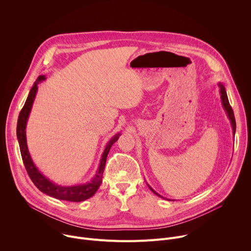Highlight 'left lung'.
<instances>
[{
	"mask_svg": "<svg viewBox=\"0 0 251 251\" xmlns=\"http://www.w3.org/2000/svg\"><path fill=\"white\" fill-rule=\"evenodd\" d=\"M219 87H220V93H221V98H222L223 106H224V108H225V110H226V114H227V116H228V119L230 120L231 127H232V131H233V136H234V134H235V129H236V124H235V118H234L233 110H232L231 106H230V104H229V102H228V98H227V94H226V91L225 86L220 82V83H219ZM148 187L150 188V190H151L155 195H157L158 197H161V196H160L158 193H156L149 185H148ZM161 198H162V197H161Z\"/></svg>",
	"mask_w": 251,
	"mask_h": 251,
	"instance_id": "obj_1",
	"label": "left lung"
}]
</instances>
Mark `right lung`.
Masks as SVG:
<instances>
[{
	"label": "right lung",
	"instance_id": "1",
	"mask_svg": "<svg viewBox=\"0 0 251 251\" xmlns=\"http://www.w3.org/2000/svg\"><path fill=\"white\" fill-rule=\"evenodd\" d=\"M46 76L45 75H40L35 81L28 93V96L25 100V103L23 107V109L20 112L19 119H18V125H17V137L19 141V145H20V150H21V155L22 159L24 162V165L25 167V170L30 177V180L34 184V186L37 187L41 192L44 194L50 196L52 198H55L57 200H62V201H85L89 198H91L98 188L100 187L102 183V176L105 168V163L107 159V155L109 153L110 148L114 143L118 140L120 134H116L108 143L105 147V150L102 154L100 164L98 167V170L93 176L92 180L86 184H80V185H75V186H58L52 182H50L49 178H47L39 170L35 167L33 164L28 149L26 145V137H25V127H26V122L29 116V112L31 109L32 103L34 101L35 94H37L38 91V84L45 80Z\"/></svg>",
	"mask_w": 251,
	"mask_h": 251
}]
</instances>
